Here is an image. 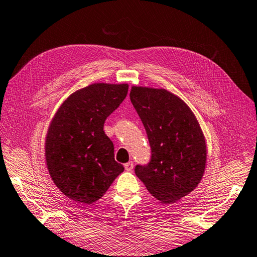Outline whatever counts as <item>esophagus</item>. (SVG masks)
<instances>
[{"label": "esophagus", "mask_w": 257, "mask_h": 257, "mask_svg": "<svg viewBox=\"0 0 257 257\" xmlns=\"http://www.w3.org/2000/svg\"><path fill=\"white\" fill-rule=\"evenodd\" d=\"M124 168L125 170H128V172H132V170L134 169V163L133 162H128L124 164Z\"/></svg>", "instance_id": "34e87169"}]
</instances>
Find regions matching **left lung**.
Masks as SVG:
<instances>
[{
  "label": "left lung",
  "mask_w": 257,
  "mask_h": 257,
  "mask_svg": "<svg viewBox=\"0 0 257 257\" xmlns=\"http://www.w3.org/2000/svg\"><path fill=\"white\" fill-rule=\"evenodd\" d=\"M130 100L147 133L152 158L135 173L148 192L165 204L177 202L197 187L207 150L192 110L165 89L133 87Z\"/></svg>",
  "instance_id": "1"
}]
</instances>
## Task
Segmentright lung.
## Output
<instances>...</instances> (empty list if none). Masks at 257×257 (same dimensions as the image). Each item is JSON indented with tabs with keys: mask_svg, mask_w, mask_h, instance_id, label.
Listing matches in <instances>:
<instances>
[{
	"mask_svg": "<svg viewBox=\"0 0 257 257\" xmlns=\"http://www.w3.org/2000/svg\"><path fill=\"white\" fill-rule=\"evenodd\" d=\"M127 93V83L90 84L67 98L50 123L45 138L49 174L74 202H97L123 172L103 124Z\"/></svg>",
	"mask_w": 257,
	"mask_h": 257,
	"instance_id": "1",
	"label": "right lung"
}]
</instances>
